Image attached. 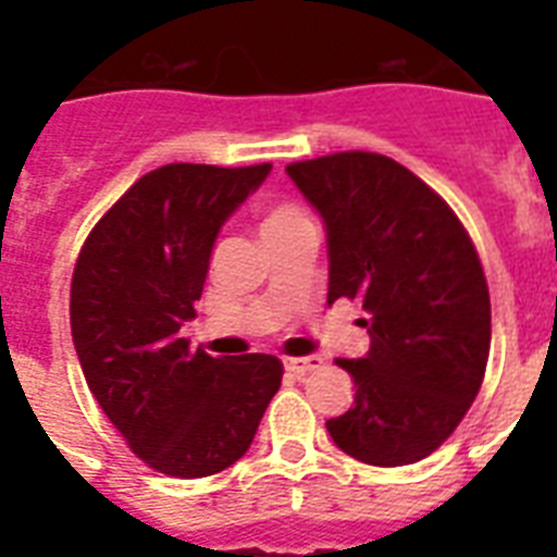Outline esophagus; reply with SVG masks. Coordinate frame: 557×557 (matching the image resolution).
<instances>
[{"label": "esophagus", "mask_w": 557, "mask_h": 557, "mask_svg": "<svg viewBox=\"0 0 557 557\" xmlns=\"http://www.w3.org/2000/svg\"><path fill=\"white\" fill-rule=\"evenodd\" d=\"M286 370L297 372V375H304V372H312V370H321L323 367V358L321 356H304V358H286L283 361Z\"/></svg>", "instance_id": "obj_1"}]
</instances>
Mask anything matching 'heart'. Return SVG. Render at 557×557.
Returning a JSON list of instances; mask_svg holds the SVG:
<instances>
[{"mask_svg":"<svg viewBox=\"0 0 557 557\" xmlns=\"http://www.w3.org/2000/svg\"><path fill=\"white\" fill-rule=\"evenodd\" d=\"M295 219H304V213L295 208V205H274V208L265 210V216H262V234L271 231V227L286 225V222H295Z\"/></svg>","mask_w":557,"mask_h":557,"instance_id":"1","label":"heart"}]
</instances>
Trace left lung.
<instances>
[{"label":"left lung","mask_w":557,"mask_h":557,"mask_svg":"<svg viewBox=\"0 0 557 557\" xmlns=\"http://www.w3.org/2000/svg\"><path fill=\"white\" fill-rule=\"evenodd\" d=\"M286 173L326 227V304L349 297L370 314V352L335 361L356 401L326 431L367 466L419 462L462 422L488 364L492 304L474 243L422 178L379 152Z\"/></svg>","instance_id":"left-lung-1"}]
</instances>
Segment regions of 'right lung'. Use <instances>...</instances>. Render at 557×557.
Segmentation results:
<instances>
[{
    "label": "right lung",
    "mask_w": 557,
    "mask_h": 557,
    "mask_svg": "<svg viewBox=\"0 0 557 557\" xmlns=\"http://www.w3.org/2000/svg\"><path fill=\"white\" fill-rule=\"evenodd\" d=\"M271 164H168L91 227L72 277V338L100 410L161 474L208 476L243 457L280 389L274 356L213 358L182 338L225 219Z\"/></svg>",
    "instance_id": "1"
}]
</instances>
